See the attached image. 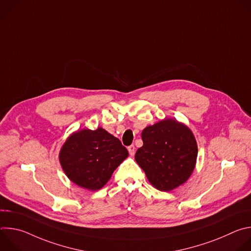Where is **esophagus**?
Returning a JSON list of instances; mask_svg holds the SVG:
<instances>
[{
	"label": "esophagus",
	"instance_id": "1",
	"mask_svg": "<svg viewBox=\"0 0 251 251\" xmlns=\"http://www.w3.org/2000/svg\"><path fill=\"white\" fill-rule=\"evenodd\" d=\"M128 151H129V154H130L131 156H133V155L135 154V146H134V145L129 146V147H128Z\"/></svg>",
	"mask_w": 251,
	"mask_h": 251
}]
</instances>
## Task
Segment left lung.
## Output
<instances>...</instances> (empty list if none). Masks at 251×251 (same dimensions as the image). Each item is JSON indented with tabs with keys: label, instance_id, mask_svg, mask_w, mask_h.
<instances>
[{
	"label": "left lung",
	"instance_id": "8db88e82",
	"mask_svg": "<svg viewBox=\"0 0 251 251\" xmlns=\"http://www.w3.org/2000/svg\"><path fill=\"white\" fill-rule=\"evenodd\" d=\"M143 146L135 160L148 181L162 192L185 184L193 174L198 145L192 130L182 122L167 118L142 131Z\"/></svg>",
	"mask_w": 251,
	"mask_h": 251
}]
</instances>
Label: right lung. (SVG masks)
Returning <instances> with one entry per match:
<instances>
[{
    "mask_svg": "<svg viewBox=\"0 0 251 251\" xmlns=\"http://www.w3.org/2000/svg\"><path fill=\"white\" fill-rule=\"evenodd\" d=\"M128 155L118 138L98 127L71 134L60 149L59 162L71 182L89 191H98Z\"/></svg>",
    "mask_w": 251,
    "mask_h": 251,
    "instance_id": "1",
    "label": "right lung"
}]
</instances>
